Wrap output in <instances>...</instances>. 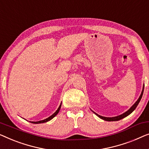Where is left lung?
Wrapping results in <instances>:
<instances>
[{
  "label": "left lung",
  "mask_w": 149,
  "mask_h": 149,
  "mask_svg": "<svg viewBox=\"0 0 149 149\" xmlns=\"http://www.w3.org/2000/svg\"><path fill=\"white\" fill-rule=\"evenodd\" d=\"M143 92H144V86H143V89H142V93H141V95H140V97L138 98V99L137 100V101L131 107L130 109L129 110H127L126 112H125L124 113L120 115V116H116V117H107L101 116H100V115H98L97 113H95L94 111H93V112L95 113V114L96 115V116H97L98 117H100V119H103V120H105V121H119V120H120V119L124 118V117H127V116H129L130 114L132 113V112L134 111L135 110V109L136 108V107L138 106V103H139L140 101V100H141L142 95H143Z\"/></svg>",
  "instance_id": "8db88e82"
}]
</instances>
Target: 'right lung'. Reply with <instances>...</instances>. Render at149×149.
<instances>
[{
	"instance_id": "add662e5",
	"label": "right lung",
	"mask_w": 149,
	"mask_h": 149,
	"mask_svg": "<svg viewBox=\"0 0 149 149\" xmlns=\"http://www.w3.org/2000/svg\"><path fill=\"white\" fill-rule=\"evenodd\" d=\"M61 103L59 107H58V108L57 109V110H56V111L54 112L53 115H52V116H51L49 117H48V118L44 119V120H41V121H30V122L32 123H42L47 122V121L51 120V119H53L54 117H55L56 115L58 114V111H59V110H60V109H61Z\"/></svg>"
}]
</instances>
